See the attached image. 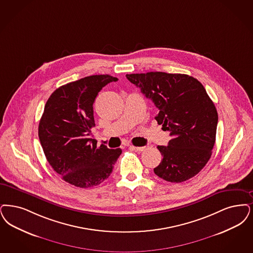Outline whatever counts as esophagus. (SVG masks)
<instances>
[{
    "mask_svg": "<svg viewBox=\"0 0 253 253\" xmlns=\"http://www.w3.org/2000/svg\"><path fill=\"white\" fill-rule=\"evenodd\" d=\"M131 148L137 152H143L146 150V147H134V146H131Z\"/></svg>",
    "mask_w": 253,
    "mask_h": 253,
    "instance_id": "obj_1",
    "label": "esophagus"
}]
</instances>
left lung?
<instances>
[{
    "label": "left lung",
    "instance_id": "obj_1",
    "mask_svg": "<svg viewBox=\"0 0 253 253\" xmlns=\"http://www.w3.org/2000/svg\"><path fill=\"white\" fill-rule=\"evenodd\" d=\"M126 77L153 101L159 110L155 120L171 136L168 146L157 147L163 160L154 173L170 182L196 176L212 155L218 121L202 83L186 74L160 71Z\"/></svg>",
    "mask_w": 253,
    "mask_h": 253
}]
</instances>
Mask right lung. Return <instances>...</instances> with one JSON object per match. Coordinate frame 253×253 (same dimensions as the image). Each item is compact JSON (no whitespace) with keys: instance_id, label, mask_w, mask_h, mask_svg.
Returning a JSON list of instances; mask_svg holds the SVG:
<instances>
[{"instance_id":"right-lung-1","label":"right lung","mask_w":253,"mask_h":253,"mask_svg":"<svg viewBox=\"0 0 253 253\" xmlns=\"http://www.w3.org/2000/svg\"><path fill=\"white\" fill-rule=\"evenodd\" d=\"M117 81L108 74L87 76L58 87L46 102L39 137L48 162L65 182L87 188L113 171L122 149L98 148L90 135L95 99L103 86Z\"/></svg>"}]
</instances>
